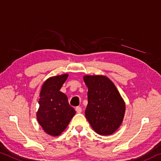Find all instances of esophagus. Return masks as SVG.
<instances>
[{
	"label": "esophagus",
	"instance_id": "1",
	"mask_svg": "<svg viewBox=\"0 0 161 161\" xmlns=\"http://www.w3.org/2000/svg\"><path fill=\"white\" fill-rule=\"evenodd\" d=\"M75 110L77 113H81V108H80V107H76V108H75Z\"/></svg>",
	"mask_w": 161,
	"mask_h": 161
}]
</instances>
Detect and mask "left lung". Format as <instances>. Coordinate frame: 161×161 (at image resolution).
<instances>
[{"label":"left lung","mask_w":161,"mask_h":161,"mask_svg":"<svg viewBox=\"0 0 161 161\" xmlns=\"http://www.w3.org/2000/svg\"><path fill=\"white\" fill-rule=\"evenodd\" d=\"M88 88L85 116L92 127L101 136L115 132L123 119L125 105L119 92L104 76H85Z\"/></svg>","instance_id":"1"}]
</instances>
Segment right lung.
Segmentation results:
<instances>
[{
  "label": "right lung",
  "mask_w": 161,
  "mask_h": 161,
  "mask_svg": "<svg viewBox=\"0 0 161 161\" xmlns=\"http://www.w3.org/2000/svg\"><path fill=\"white\" fill-rule=\"evenodd\" d=\"M67 77L68 75L50 77L40 92L38 122L46 132L53 136H59L76 113L69 104L67 95L59 91Z\"/></svg>",
  "instance_id": "add662e5"
}]
</instances>
